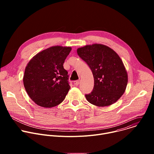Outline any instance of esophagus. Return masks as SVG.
I'll return each mask as SVG.
<instances>
[{
	"mask_svg": "<svg viewBox=\"0 0 154 154\" xmlns=\"http://www.w3.org/2000/svg\"><path fill=\"white\" fill-rule=\"evenodd\" d=\"M79 83H80V80H76V81H75V82H74V85H75V86H78V85H79Z\"/></svg>",
	"mask_w": 154,
	"mask_h": 154,
	"instance_id": "34e87169",
	"label": "esophagus"
}]
</instances>
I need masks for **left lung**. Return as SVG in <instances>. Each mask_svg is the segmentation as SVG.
Masks as SVG:
<instances>
[{
	"label": "left lung",
	"mask_w": 154,
	"mask_h": 154,
	"mask_svg": "<svg viewBox=\"0 0 154 154\" xmlns=\"http://www.w3.org/2000/svg\"><path fill=\"white\" fill-rule=\"evenodd\" d=\"M79 56L89 66L94 80L93 91L86 100L97 106L115 103L124 93L128 75L124 63L112 49L101 44L79 48Z\"/></svg>",
	"instance_id": "left-lung-1"
}]
</instances>
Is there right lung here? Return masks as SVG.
I'll return each mask as SVG.
<instances>
[{
  "label": "right lung",
  "mask_w": 154,
  "mask_h": 154,
  "mask_svg": "<svg viewBox=\"0 0 154 154\" xmlns=\"http://www.w3.org/2000/svg\"><path fill=\"white\" fill-rule=\"evenodd\" d=\"M71 47L55 46L38 53L28 63L23 82L26 92L38 105L52 108L61 103L70 86L63 63Z\"/></svg>",
  "instance_id": "right-lung-1"
}]
</instances>
